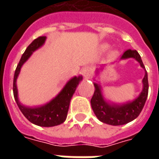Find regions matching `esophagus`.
Wrapping results in <instances>:
<instances>
[{"mask_svg": "<svg viewBox=\"0 0 159 159\" xmlns=\"http://www.w3.org/2000/svg\"><path fill=\"white\" fill-rule=\"evenodd\" d=\"M93 72V68L91 66H85L83 70H82V74L83 76L86 78L89 79L91 76V74Z\"/></svg>", "mask_w": 159, "mask_h": 159, "instance_id": "1", "label": "esophagus"}]
</instances>
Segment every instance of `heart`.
I'll return each instance as SVG.
<instances>
[{"instance_id":"b5f03b06","label":"heart","mask_w":159,"mask_h":159,"mask_svg":"<svg viewBox=\"0 0 159 159\" xmlns=\"http://www.w3.org/2000/svg\"><path fill=\"white\" fill-rule=\"evenodd\" d=\"M107 48H108V45L103 46V50H107ZM114 56H115V53H113V54H112V57H114Z\"/></svg>"}]
</instances>
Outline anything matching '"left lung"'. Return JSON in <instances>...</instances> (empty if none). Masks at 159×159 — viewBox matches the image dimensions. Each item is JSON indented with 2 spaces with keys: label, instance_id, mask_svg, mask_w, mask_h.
<instances>
[{
  "label": "left lung",
  "instance_id": "obj_1",
  "mask_svg": "<svg viewBox=\"0 0 159 159\" xmlns=\"http://www.w3.org/2000/svg\"><path fill=\"white\" fill-rule=\"evenodd\" d=\"M129 58H134L140 63V66L145 69L143 62L141 60L140 54L136 50L128 49L123 52L121 59H126ZM99 71V70H97ZM143 89L140 95L133 101H129L124 104L109 103L105 100L100 84L94 83V93L91 99V107L97 118L102 123L110 125H123L133 121L140 115L142 111L144 105L146 103L148 95V78L147 72L145 71V76L142 80Z\"/></svg>",
  "mask_w": 159,
  "mask_h": 159
}]
</instances>
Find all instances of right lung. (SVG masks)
Instances as JSON below:
<instances>
[{
    "label": "right lung",
    "mask_w": 159,
    "mask_h": 159,
    "mask_svg": "<svg viewBox=\"0 0 159 159\" xmlns=\"http://www.w3.org/2000/svg\"><path fill=\"white\" fill-rule=\"evenodd\" d=\"M46 41V36H40L30 44L23 53L19 65L17 66L13 77V95L19 110L30 123L42 127H52L63 123L66 119L70 102L75 93L76 87L83 79V76H74L67 82L66 86L50 102L39 107H28L19 102L17 89V78L21 67L31 56L33 52L41 48Z\"/></svg>",
    "instance_id": "right-lung-1"
}]
</instances>
